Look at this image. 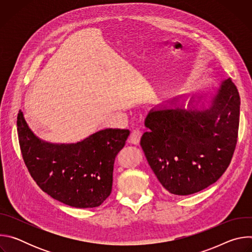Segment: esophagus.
Masks as SVG:
<instances>
[{
    "label": "esophagus",
    "mask_w": 252,
    "mask_h": 252,
    "mask_svg": "<svg viewBox=\"0 0 252 252\" xmlns=\"http://www.w3.org/2000/svg\"><path fill=\"white\" fill-rule=\"evenodd\" d=\"M142 131L139 128H134L131 130L129 138H128V142L132 143V145H138L140 141V137H141Z\"/></svg>",
    "instance_id": "esophagus-1"
}]
</instances>
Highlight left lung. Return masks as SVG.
Returning a JSON list of instances; mask_svg holds the SVG:
<instances>
[{"label":"left lung","instance_id":"8db88e82","mask_svg":"<svg viewBox=\"0 0 252 252\" xmlns=\"http://www.w3.org/2000/svg\"><path fill=\"white\" fill-rule=\"evenodd\" d=\"M177 99V98H176ZM240 97L223 81L208 109L158 106L140 138L149 164L170 193L189 195L214 184L228 167L237 142Z\"/></svg>","mask_w":252,"mask_h":252}]
</instances>
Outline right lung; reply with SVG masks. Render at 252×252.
Instances as JSON below:
<instances>
[{"label": "right lung", "mask_w": 252, "mask_h": 252, "mask_svg": "<svg viewBox=\"0 0 252 252\" xmlns=\"http://www.w3.org/2000/svg\"><path fill=\"white\" fill-rule=\"evenodd\" d=\"M17 126L25 164L43 191L78 208L99 206L110 196L115 158L128 129L105 128L77 143L54 145L32 133L22 111Z\"/></svg>", "instance_id": "obj_1"}]
</instances>
